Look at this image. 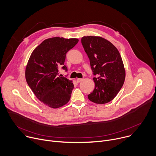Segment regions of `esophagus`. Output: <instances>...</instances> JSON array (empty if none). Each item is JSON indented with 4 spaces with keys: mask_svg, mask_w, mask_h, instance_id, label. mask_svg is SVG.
<instances>
[{
    "mask_svg": "<svg viewBox=\"0 0 156 156\" xmlns=\"http://www.w3.org/2000/svg\"><path fill=\"white\" fill-rule=\"evenodd\" d=\"M82 80H83L82 78H77V79H76V82H77V83H80Z\"/></svg>",
    "mask_w": 156,
    "mask_h": 156,
    "instance_id": "obj_1",
    "label": "esophagus"
}]
</instances>
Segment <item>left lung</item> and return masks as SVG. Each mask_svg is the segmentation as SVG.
<instances>
[{"label": "left lung", "instance_id": "left-lung-1", "mask_svg": "<svg viewBox=\"0 0 156 156\" xmlns=\"http://www.w3.org/2000/svg\"><path fill=\"white\" fill-rule=\"evenodd\" d=\"M84 51L90 61L94 75V91L87 95L93 102L104 104L117 95L125 81V70L121 55L115 46L99 36H88L81 38Z\"/></svg>", "mask_w": 156, "mask_h": 156}]
</instances>
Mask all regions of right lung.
I'll return each mask as SVG.
<instances>
[{
  "label": "right lung",
  "mask_w": 156,
  "mask_h": 156,
  "mask_svg": "<svg viewBox=\"0 0 156 156\" xmlns=\"http://www.w3.org/2000/svg\"><path fill=\"white\" fill-rule=\"evenodd\" d=\"M76 38L54 37L43 41L28 60L27 82L36 98L44 104L59 108L70 101L74 85L72 80L58 76V68L65 71L66 54L78 42Z\"/></svg>",
  "instance_id": "add662e5"
}]
</instances>
